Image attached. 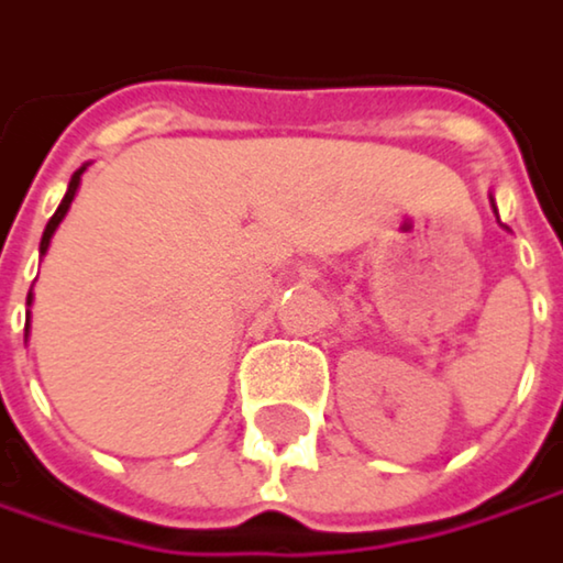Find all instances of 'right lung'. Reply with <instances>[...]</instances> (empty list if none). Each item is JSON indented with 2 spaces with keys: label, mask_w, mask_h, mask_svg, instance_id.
Masks as SVG:
<instances>
[{
  "label": "right lung",
  "mask_w": 563,
  "mask_h": 563,
  "mask_svg": "<svg viewBox=\"0 0 563 563\" xmlns=\"http://www.w3.org/2000/svg\"><path fill=\"white\" fill-rule=\"evenodd\" d=\"M81 174H85V167L71 174V180H68V194L62 197L58 210H55V213H52V220L45 223V233H42V246H38V253H45V250H48V243H52V233H55V227H58V223H62V217L68 213V207H71V200H75V190H78V180H81ZM29 303H32V294H29Z\"/></svg>",
  "instance_id": "right-lung-1"
}]
</instances>
